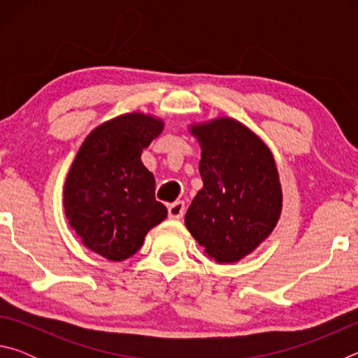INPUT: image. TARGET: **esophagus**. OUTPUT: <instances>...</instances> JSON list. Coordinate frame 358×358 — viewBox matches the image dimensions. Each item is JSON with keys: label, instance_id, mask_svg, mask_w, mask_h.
Returning <instances> with one entry per match:
<instances>
[{"label": "esophagus", "instance_id": "esophagus-1", "mask_svg": "<svg viewBox=\"0 0 358 358\" xmlns=\"http://www.w3.org/2000/svg\"><path fill=\"white\" fill-rule=\"evenodd\" d=\"M167 213H169V217L171 220H181L183 217V213H185V202H173L167 207Z\"/></svg>", "mask_w": 358, "mask_h": 358}]
</instances>
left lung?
<instances>
[{
    "instance_id": "1",
    "label": "left lung",
    "mask_w": 358,
    "mask_h": 358,
    "mask_svg": "<svg viewBox=\"0 0 358 358\" xmlns=\"http://www.w3.org/2000/svg\"><path fill=\"white\" fill-rule=\"evenodd\" d=\"M201 145L202 189L185 224L217 264L238 262L270 237L282 210L275 157L256 132L230 117L189 124Z\"/></svg>"
}]
</instances>
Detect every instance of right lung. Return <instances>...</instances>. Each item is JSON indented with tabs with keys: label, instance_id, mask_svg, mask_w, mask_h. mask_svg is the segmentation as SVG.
I'll return each mask as SVG.
<instances>
[{
	"label": "right lung",
	"instance_id": "obj_1",
	"mask_svg": "<svg viewBox=\"0 0 358 358\" xmlns=\"http://www.w3.org/2000/svg\"><path fill=\"white\" fill-rule=\"evenodd\" d=\"M164 129L150 113L118 115L85 138L66 175L64 213L82 245L112 262L141 250L148 230L167 217L155 199V177L141 159Z\"/></svg>",
	"mask_w": 358,
	"mask_h": 358
}]
</instances>
